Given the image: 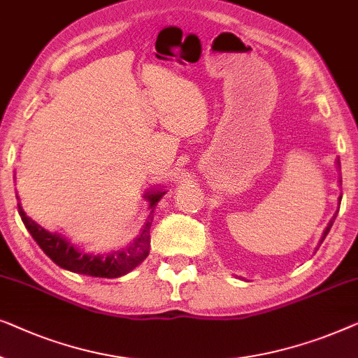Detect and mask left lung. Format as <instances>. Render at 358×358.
Segmentation results:
<instances>
[{"label": "left lung", "mask_w": 358, "mask_h": 358, "mask_svg": "<svg viewBox=\"0 0 358 358\" xmlns=\"http://www.w3.org/2000/svg\"><path fill=\"white\" fill-rule=\"evenodd\" d=\"M334 219H336V217H332V220H331V222H329V225H328V227H326V230H324V236H323V240L326 238V235H328V231H329V229L332 227V222H334Z\"/></svg>", "instance_id": "1"}]
</instances>
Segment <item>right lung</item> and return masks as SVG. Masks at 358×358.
Returning <instances> with one entry per match:
<instances>
[{"instance_id": "right-lung-1", "label": "right lung", "mask_w": 358, "mask_h": 358, "mask_svg": "<svg viewBox=\"0 0 358 358\" xmlns=\"http://www.w3.org/2000/svg\"><path fill=\"white\" fill-rule=\"evenodd\" d=\"M165 194V191H159V193H148L145 198L149 199L150 209H155V206L160 201V198ZM19 215H21L24 225L30 231L32 238L37 241L40 248L45 251V255L48 256L50 259L53 261L55 264H58L59 268L73 271L76 274H85L92 275V278H120V275L129 273L131 269H134L141 261H143L145 256L149 255V246H150V224H152V219L148 220L145 227L138 235L133 243H131L128 248L122 251H115V253L108 256H94L87 255L79 251L78 248L63 238L62 235L50 234L48 230L27 217L26 213H24L21 204L17 206Z\"/></svg>"}]
</instances>
